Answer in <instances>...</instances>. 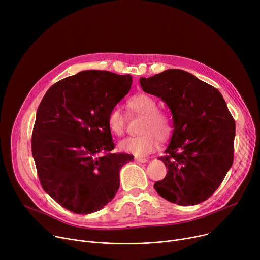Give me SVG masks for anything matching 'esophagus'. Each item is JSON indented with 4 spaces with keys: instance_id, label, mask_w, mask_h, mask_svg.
<instances>
[{
    "instance_id": "34e87169",
    "label": "esophagus",
    "mask_w": 260,
    "mask_h": 260,
    "mask_svg": "<svg viewBox=\"0 0 260 260\" xmlns=\"http://www.w3.org/2000/svg\"><path fill=\"white\" fill-rule=\"evenodd\" d=\"M135 160H136L137 162H143V164L148 162V159H147V158H142V157H135Z\"/></svg>"
}]
</instances>
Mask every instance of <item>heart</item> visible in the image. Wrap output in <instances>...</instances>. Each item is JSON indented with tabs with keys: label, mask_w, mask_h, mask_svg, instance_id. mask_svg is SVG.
I'll list each match as a JSON object with an SVG mask.
<instances>
[{
	"label": "heart",
	"mask_w": 260,
	"mask_h": 260,
	"mask_svg": "<svg viewBox=\"0 0 260 260\" xmlns=\"http://www.w3.org/2000/svg\"><path fill=\"white\" fill-rule=\"evenodd\" d=\"M127 107L131 112L143 116L139 127L141 135L121 140L118 145L119 149L135 156H146L158 147V138L166 140L170 137L172 132L170 120L166 114L158 111L156 101L145 93L131 98L127 102ZM107 124L111 133L116 136L124 133L126 118L118 106H114L109 111Z\"/></svg>",
	"instance_id": "1"
}]
</instances>
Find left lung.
Returning a JSON list of instances; mask_svg holds the SVG:
<instances>
[{"label":"left lung","instance_id":"obj_1","mask_svg":"<svg viewBox=\"0 0 260 260\" xmlns=\"http://www.w3.org/2000/svg\"><path fill=\"white\" fill-rule=\"evenodd\" d=\"M142 89L160 98L172 113L173 135L159 157L168 168L154 188L167 201L193 206L220 186L234 161L236 125L218 89L183 70L140 78Z\"/></svg>","mask_w":260,"mask_h":260}]
</instances>
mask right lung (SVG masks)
Here are the masks:
<instances>
[{
    "label": "right lung",
    "instance_id": "right-lung-1",
    "mask_svg": "<svg viewBox=\"0 0 260 260\" xmlns=\"http://www.w3.org/2000/svg\"><path fill=\"white\" fill-rule=\"evenodd\" d=\"M131 75L79 72L53 84L37 110L31 153L43 189L76 214H90L113 200L119 172L134 159L111 153L109 111L129 91Z\"/></svg>",
    "mask_w": 260,
    "mask_h": 260
}]
</instances>
